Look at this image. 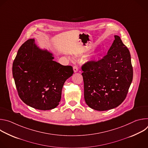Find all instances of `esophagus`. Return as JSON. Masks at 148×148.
Instances as JSON below:
<instances>
[{
	"label": "esophagus",
	"mask_w": 148,
	"mask_h": 148,
	"mask_svg": "<svg viewBox=\"0 0 148 148\" xmlns=\"http://www.w3.org/2000/svg\"><path fill=\"white\" fill-rule=\"evenodd\" d=\"M73 70H74V73H77L78 71V69L77 67V66H75L73 67Z\"/></svg>",
	"instance_id": "obj_1"
}]
</instances>
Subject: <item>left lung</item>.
Returning <instances> with one entry per match:
<instances>
[{"label": "left lung", "instance_id": "obj_1", "mask_svg": "<svg viewBox=\"0 0 148 148\" xmlns=\"http://www.w3.org/2000/svg\"><path fill=\"white\" fill-rule=\"evenodd\" d=\"M114 37L106 56L82 66L84 99L88 107L97 111L119 106L127 95L132 81L130 52L119 36Z\"/></svg>", "mask_w": 148, "mask_h": 148}]
</instances>
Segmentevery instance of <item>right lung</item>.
<instances>
[{"mask_svg":"<svg viewBox=\"0 0 148 148\" xmlns=\"http://www.w3.org/2000/svg\"><path fill=\"white\" fill-rule=\"evenodd\" d=\"M52 53L40 49L34 39L21 46L14 60L13 77L20 99L39 110H50L59 104L65 81L74 73L70 66L53 61Z\"/></svg>","mask_w":148,"mask_h":148,"instance_id":"obj_1","label":"right lung"}]
</instances>
